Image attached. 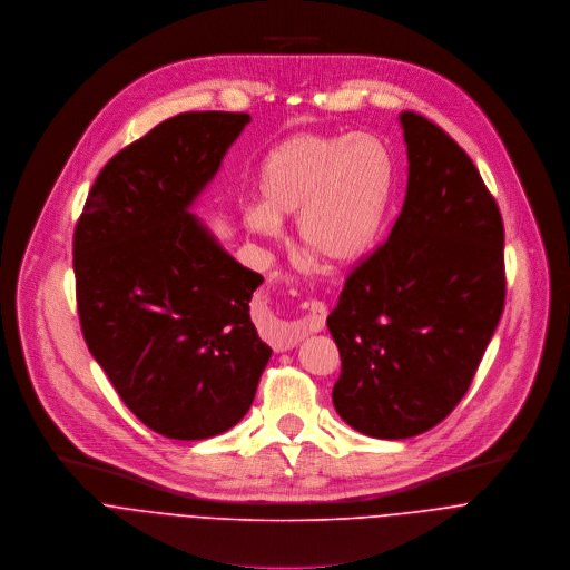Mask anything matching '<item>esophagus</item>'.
<instances>
[{"instance_id":"1","label":"esophagus","mask_w":570,"mask_h":570,"mask_svg":"<svg viewBox=\"0 0 570 570\" xmlns=\"http://www.w3.org/2000/svg\"><path fill=\"white\" fill-rule=\"evenodd\" d=\"M325 316H327V307L321 303V301H312V303H307V314L298 321V325L294 327V330H289L278 344H276V348L278 351H289V348H294L298 341L305 336V334H309V332H321L323 327H325Z\"/></svg>"}]
</instances>
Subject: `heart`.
Returning <instances> with one entry per match:
<instances>
[{
  "mask_svg": "<svg viewBox=\"0 0 570 570\" xmlns=\"http://www.w3.org/2000/svg\"><path fill=\"white\" fill-rule=\"evenodd\" d=\"M261 204L245 208L252 234L276 238L296 218L305 254L346 267L375 245L395 188V157L371 132H301L274 146L258 168Z\"/></svg>",
  "mask_w": 570,
  "mask_h": 570,
  "instance_id": "1",
  "label": "heart"
}]
</instances>
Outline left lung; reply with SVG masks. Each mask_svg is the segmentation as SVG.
I'll return each mask as SVG.
<instances>
[{"instance_id": "left-lung-1", "label": "left lung", "mask_w": 570, "mask_h": 570, "mask_svg": "<svg viewBox=\"0 0 570 570\" xmlns=\"http://www.w3.org/2000/svg\"><path fill=\"white\" fill-rule=\"evenodd\" d=\"M409 184L389 234L346 278L327 327L336 413L384 440L442 422L468 393L505 305L503 219L468 153L402 111Z\"/></svg>"}]
</instances>
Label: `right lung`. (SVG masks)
Instances as JSON below:
<instances>
[{
  "label": "right lung",
  "mask_w": 570,
  "mask_h": 570,
  "mask_svg": "<svg viewBox=\"0 0 570 570\" xmlns=\"http://www.w3.org/2000/svg\"><path fill=\"white\" fill-rule=\"evenodd\" d=\"M252 121L184 111L114 155L73 232L85 344L126 406L173 440H204L249 411L272 348L249 301L263 276L188 210Z\"/></svg>",
  "instance_id": "right-lung-1"
}]
</instances>
